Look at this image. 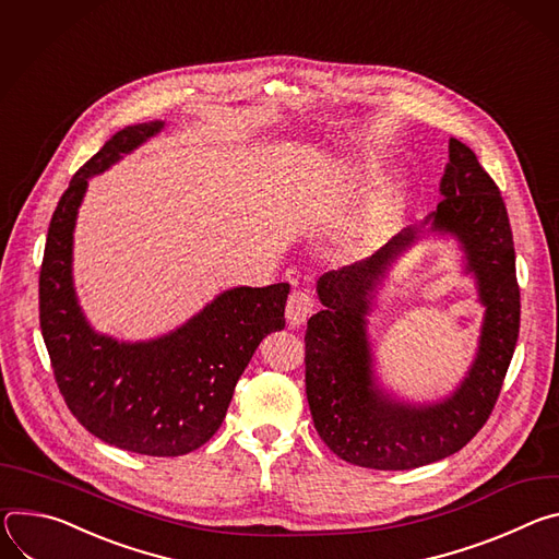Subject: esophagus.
I'll return each instance as SVG.
<instances>
[{"instance_id": "esophagus-1", "label": "esophagus", "mask_w": 559, "mask_h": 559, "mask_svg": "<svg viewBox=\"0 0 559 559\" xmlns=\"http://www.w3.org/2000/svg\"><path fill=\"white\" fill-rule=\"evenodd\" d=\"M316 313V299L308 290H293L286 301V320L293 326H301L308 318Z\"/></svg>"}]
</instances>
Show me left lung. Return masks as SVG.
<instances>
[{
  "label": "left lung",
  "mask_w": 559,
  "mask_h": 559,
  "mask_svg": "<svg viewBox=\"0 0 559 559\" xmlns=\"http://www.w3.org/2000/svg\"><path fill=\"white\" fill-rule=\"evenodd\" d=\"M440 191L444 200L426 224L462 241L486 306L477 359L449 400L408 406L384 395L366 337L370 290L421 228H406L376 255L318 282L324 311L308 320L304 335L306 397L324 444L364 468L408 471L464 449L490 417L518 344L520 286L509 213L498 183L455 138Z\"/></svg>",
  "instance_id": "1"
}]
</instances>
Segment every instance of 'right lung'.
Segmentation results:
<instances>
[{"mask_svg": "<svg viewBox=\"0 0 559 559\" xmlns=\"http://www.w3.org/2000/svg\"><path fill=\"white\" fill-rule=\"evenodd\" d=\"M162 127L148 121L117 131L59 198L39 271V326L57 389L88 432L131 453L177 457L206 444L222 426L255 348L286 324L288 284L230 288L189 324L153 342L119 344L86 324L73 290L71 255L88 177Z\"/></svg>", "mask_w": 559, "mask_h": 559, "instance_id": "obj_1", "label": "right lung"}]
</instances>
